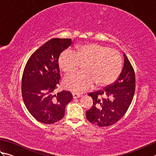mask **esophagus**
<instances>
[{
	"label": "esophagus",
	"instance_id": "34e87169",
	"mask_svg": "<svg viewBox=\"0 0 156 156\" xmlns=\"http://www.w3.org/2000/svg\"><path fill=\"white\" fill-rule=\"evenodd\" d=\"M72 95H73V98H79L81 97L80 94H78V93H75V92H73L72 93Z\"/></svg>",
	"mask_w": 156,
	"mask_h": 156
}]
</instances>
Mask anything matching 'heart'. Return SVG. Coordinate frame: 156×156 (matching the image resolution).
Listing matches in <instances>:
<instances>
[{
	"instance_id": "heart-1",
	"label": "heart",
	"mask_w": 156,
	"mask_h": 156,
	"mask_svg": "<svg viewBox=\"0 0 156 156\" xmlns=\"http://www.w3.org/2000/svg\"><path fill=\"white\" fill-rule=\"evenodd\" d=\"M85 64L84 72L73 73L65 77L63 85L74 92H83L93 87H106L114 82L122 69V58L114 49L94 43L79 46L76 51L66 49L59 55L58 64L66 74L74 72Z\"/></svg>"
}]
</instances>
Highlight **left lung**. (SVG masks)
<instances>
[{
    "label": "left lung",
    "instance_id": "left-lung-1",
    "mask_svg": "<svg viewBox=\"0 0 156 156\" xmlns=\"http://www.w3.org/2000/svg\"><path fill=\"white\" fill-rule=\"evenodd\" d=\"M124 66L117 80L103 90L90 92L93 105L87 111V118L98 127L116 123L123 117L133 100L135 76L133 66L124 54Z\"/></svg>",
    "mask_w": 156,
    "mask_h": 156
}]
</instances>
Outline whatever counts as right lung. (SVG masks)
Segmentation results:
<instances>
[{"label":"right lung","mask_w":156,"mask_h":156,"mask_svg":"<svg viewBox=\"0 0 156 156\" xmlns=\"http://www.w3.org/2000/svg\"><path fill=\"white\" fill-rule=\"evenodd\" d=\"M71 39L54 38L47 41L29 58L22 76V97L30 114L36 120L52 124L64 117L65 107L72 101L70 92L56 94L60 78L58 59L72 44Z\"/></svg>","instance_id":"1"}]
</instances>
